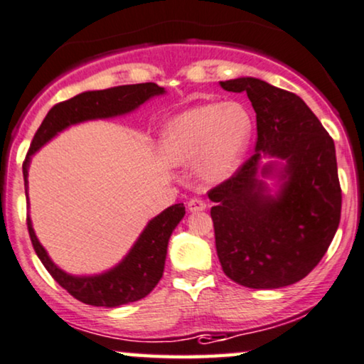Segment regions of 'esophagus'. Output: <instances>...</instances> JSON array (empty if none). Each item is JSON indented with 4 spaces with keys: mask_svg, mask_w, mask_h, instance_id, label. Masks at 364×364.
Returning a JSON list of instances; mask_svg holds the SVG:
<instances>
[{
    "mask_svg": "<svg viewBox=\"0 0 364 364\" xmlns=\"http://www.w3.org/2000/svg\"><path fill=\"white\" fill-rule=\"evenodd\" d=\"M188 210L193 213L203 211V210H206V203L200 200V198H191V200L188 201Z\"/></svg>",
    "mask_w": 364,
    "mask_h": 364,
    "instance_id": "obj_1",
    "label": "esophagus"
}]
</instances>
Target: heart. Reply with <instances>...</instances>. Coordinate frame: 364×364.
I'll use <instances>...</instances> for the list:
<instances>
[{
  "instance_id": "1",
  "label": "heart",
  "mask_w": 364,
  "mask_h": 364,
  "mask_svg": "<svg viewBox=\"0 0 364 364\" xmlns=\"http://www.w3.org/2000/svg\"><path fill=\"white\" fill-rule=\"evenodd\" d=\"M253 136V116L240 103H206L183 111L164 128L161 151L168 163L198 159V173L220 181L238 168Z\"/></svg>"
}]
</instances>
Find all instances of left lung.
Here are the masks:
<instances>
[{"mask_svg":"<svg viewBox=\"0 0 364 364\" xmlns=\"http://www.w3.org/2000/svg\"><path fill=\"white\" fill-rule=\"evenodd\" d=\"M246 91L256 113V151L208 191L216 251L228 278L253 289L283 288L314 269L341 218L334 141L298 95L258 77L220 81ZM287 161L276 198L255 178L260 153ZM271 164L261 174L271 173Z\"/></svg>","mask_w":364,"mask_h":364,"instance_id":"obj_1","label":"left lung"}]
</instances>
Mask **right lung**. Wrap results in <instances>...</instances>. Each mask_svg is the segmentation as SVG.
Segmentation results:
<instances>
[{
  "label": "right lung",
  "mask_w": 364,
  "mask_h": 364,
  "mask_svg": "<svg viewBox=\"0 0 364 364\" xmlns=\"http://www.w3.org/2000/svg\"><path fill=\"white\" fill-rule=\"evenodd\" d=\"M164 88L156 83H139V85H124L114 86V88L86 91L75 96V98L61 101L48 111L46 118L33 138L30 151L23 163L24 188L28 186V164L30 156L38 151L43 144L60 133L61 129L70 124L80 123L86 119L96 118H111L129 113L136 109L139 105L151 98V96L163 95ZM185 216V206L183 203L173 205L164 210L161 215L153 218L144 228L136 245L133 246L128 256L108 273L98 276H77L66 274L53 261L48 258L46 251L38 241L35 231H33L30 218H26L28 232L35 248L38 258L53 276V279L65 288L73 298L77 301L91 304V306H106L116 308L121 304L138 301L148 296L161 279L164 269V259H166V250L169 236L181 218Z\"/></svg>",
  "instance_id": "add662e5"
}]
</instances>
